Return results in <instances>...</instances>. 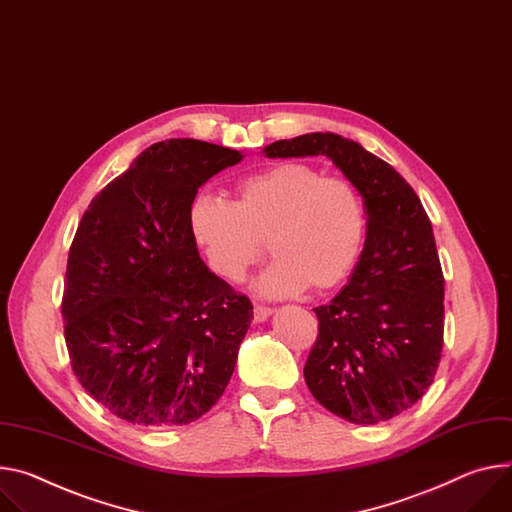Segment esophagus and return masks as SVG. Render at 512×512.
I'll return each mask as SVG.
<instances>
[{
  "label": "esophagus",
  "mask_w": 512,
  "mask_h": 512,
  "mask_svg": "<svg viewBox=\"0 0 512 512\" xmlns=\"http://www.w3.org/2000/svg\"><path fill=\"white\" fill-rule=\"evenodd\" d=\"M271 312H273V308L263 306V304H255V308H253V320H255V322H263V320L269 318Z\"/></svg>",
  "instance_id": "34e87169"
}]
</instances>
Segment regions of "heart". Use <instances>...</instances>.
Returning <instances> with one entry per match:
<instances>
[{
	"instance_id": "heart-1",
	"label": "heart",
	"mask_w": 512,
	"mask_h": 512,
	"mask_svg": "<svg viewBox=\"0 0 512 512\" xmlns=\"http://www.w3.org/2000/svg\"><path fill=\"white\" fill-rule=\"evenodd\" d=\"M190 224L212 271L226 282H243L265 259L269 243L275 261L259 280V292L273 298L341 286L367 237V212L355 185L296 161L241 179L230 204L198 198Z\"/></svg>"
}]
</instances>
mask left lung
<instances>
[{
  "label": "left lung",
  "mask_w": 512,
  "mask_h": 512,
  "mask_svg": "<svg viewBox=\"0 0 512 512\" xmlns=\"http://www.w3.org/2000/svg\"><path fill=\"white\" fill-rule=\"evenodd\" d=\"M263 153L329 157L363 198L365 247L349 284L314 308L318 337L304 380L345 421L384 423L423 398L441 361L445 280L431 220L392 165L339 134L310 132Z\"/></svg>",
  "instance_id": "left-lung-1"
}]
</instances>
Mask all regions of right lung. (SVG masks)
<instances>
[{
    "label": "right lung",
    "instance_id": "right-lung-1",
    "mask_svg": "<svg viewBox=\"0 0 512 512\" xmlns=\"http://www.w3.org/2000/svg\"><path fill=\"white\" fill-rule=\"evenodd\" d=\"M235 149L171 138L91 200L69 249L63 318L87 394L143 427L198 421L222 396L253 318L251 300L200 259L198 188Z\"/></svg>",
    "mask_w": 512,
    "mask_h": 512
}]
</instances>
